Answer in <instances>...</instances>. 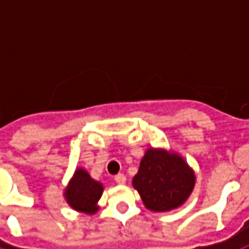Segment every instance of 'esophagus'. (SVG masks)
Listing matches in <instances>:
<instances>
[{
  "instance_id": "esophagus-1",
  "label": "esophagus",
  "mask_w": 249,
  "mask_h": 249,
  "mask_svg": "<svg viewBox=\"0 0 249 249\" xmlns=\"http://www.w3.org/2000/svg\"><path fill=\"white\" fill-rule=\"evenodd\" d=\"M114 181H116L117 184H125L126 178H125L123 173H119V175H116V176H114Z\"/></svg>"
}]
</instances>
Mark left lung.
I'll return each mask as SVG.
<instances>
[{"instance_id":"8db88e82","label":"left lung","mask_w":249,"mask_h":249,"mask_svg":"<svg viewBox=\"0 0 249 249\" xmlns=\"http://www.w3.org/2000/svg\"><path fill=\"white\" fill-rule=\"evenodd\" d=\"M195 181V173L180 155L149 148L132 184L146 208L165 212L187 201Z\"/></svg>"}]
</instances>
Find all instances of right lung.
Returning <instances> with one entry per match:
<instances>
[{
    "label": "right lung",
    "mask_w": 249,
    "mask_h": 249,
    "mask_svg": "<svg viewBox=\"0 0 249 249\" xmlns=\"http://www.w3.org/2000/svg\"><path fill=\"white\" fill-rule=\"evenodd\" d=\"M104 187L100 181L90 178V175L78 168L65 189L66 203L78 212L93 214L97 212V201L103 195Z\"/></svg>",
    "instance_id": "right-lung-1"
}]
</instances>
